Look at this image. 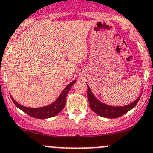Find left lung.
Wrapping results in <instances>:
<instances>
[{"instance_id": "1", "label": "left lung", "mask_w": 153, "mask_h": 153, "mask_svg": "<svg viewBox=\"0 0 153 153\" xmlns=\"http://www.w3.org/2000/svg\"><path fill=\"white\" fill-rule=\"evenodd\" d=\"M140 97H141V94L133 102L128 104V105L121 106V107L110 106L100 102V100H97L95 96L94 95V94L92 93L88 85V98L89 105H90L91 109L99 116L109 118V119L120 117L123 116V114H126L128 111L133 109V107L137 105Z\"/></svg>"}]
</instances>
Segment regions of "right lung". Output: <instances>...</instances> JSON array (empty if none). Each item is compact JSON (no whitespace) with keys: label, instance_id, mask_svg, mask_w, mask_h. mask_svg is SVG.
<instances>
[{"label":"right lung","instance_id":"right-lung-1","mask_svg":"<svg viewBox=\"0 0 153 153\" xmlns=\"http://www.w3.org/2000/svg\"><path fill=\"white\" fill-rule=\"evenodd\" d=\"M76 82V80L71 82V83L68 84L64 90L62 91L60 95L59 96L57 99L55 100L53 104H49V105L45 106L42 107H37V108H30V107H24V106L20 105V104L16 102V100L11 97L13 102L14 103L15 105L18 107L19 109L25 112L26 114H28L29 116L32 117L34 118H38V119H46V118H50L56 116L58 114H59L63 108L65 106V100H66V96L68 94V91L71 89V86Z\"/></svg>","mask_w":153,"mask_h":153}]
</instances>
